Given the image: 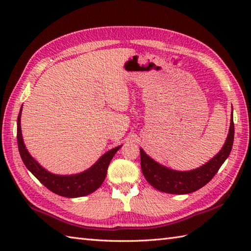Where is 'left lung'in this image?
<instances>
[{"label": "left lung", "mask_w": 251, "mask_h": 251, "mask_svg": "<svg viewBox=\"0 0 251 251\" xmlns=\"http://www.w3.org/2000/svg\"><path fill=\"white\" fill-rule=\"evenodd\" d=\"M234 141V122L231 119L230 129L225 146L220 152L202 166L190 170V172H178L163 166L147 155L140 149L141 170L147 181L153 188L170 194H188L200 190L214 178L220 169L221 165L228 157Z\"/></svg>", "instance_id": "1"}]
</instances>
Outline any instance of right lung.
Segmentation results:
<instances>
[{"label": "right lung", "mask_w": 251, "mask_h": 251, "mask_svg": "<svg viewBox=\"0 0 251 251\" xmlns=\"http://www.w3.org/2000/svg\"><path fill=\"white\" fill-rule=\"evenodd\" d=\"M21 110H23V106H21L17 119L18 150L25 167L33 174L34 177L39 180L42 184L45 185L46 188L50 190L51 192H54L55 194L65 197L85 196L93 193V192L100 188V185L102 184L105 179L106 172H108V167L111 159L113 158L115 153L122 146L112 149V150L103 154L92 167L81 174L70 176H59L51 174L42 167L41 165L30 155L28 150L25 149L23 135H21Z\"/></svg>", "instance_id": "1"}]
</instances>
